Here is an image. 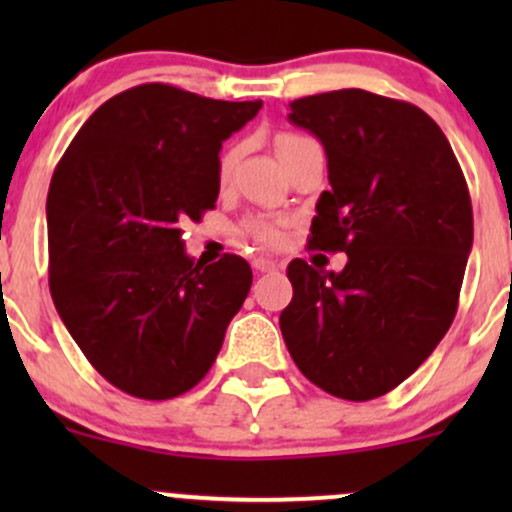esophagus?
Instances as JSON below:
<instances>
[{
    "label": "esophagus",
    "mask_w": 512,
    "mask_h": 512,
    "mask_svg": "<svg viewBox=\"0 0 512 512\" xmlns=\"http://www.w3.org/2000/svg\"><path fill=\"white\" fill-rule=\"evenodd\" d=\"M252 267H255L257 272H274V269H279V262L267 260V257H255V260H252Z\"/></svg>",
    "instance_id": "1"
}]
</instances>
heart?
Masks as SVG:
<instances>
[{"label": "heart", "mask_w": 512, "mask_h": 512, "mask_svg": "<svg viewBox=\"0 0 512 512\" xmlns=\"http://www.w3.org/2000/svg\"><path fill=\"white\" fill-rule=\"evenodd\" d=\"M313 139L303 137V134H281L279 139H276V154H279L281 163H286L289 158L296 154L298 149H303L305 144H310ZM240 158V146L233 144L228 146L226 151H223L221 158H219V182L221 185H226L228 180H231L233 175V168H236ZM243 231L248 233L250 238H255L257 243L262 245H269V248H274V245L281 243V223L274 221V219H262V216H257V219H248L243 223Z\"/></svg>", "instance_id": "1"}]
</instances>
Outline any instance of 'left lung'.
<instances>
[{
    "label": "left lung",
    "mask_w": 512,
    "mask_h": 512,
    "mask_svg": "<svg viewBox=\"0 0 512 512\" xmlns=\"http://www.w3.org/2000/svg\"><path fill=\"white\" fill-rule=\"evenodd\" d=\"M289 120L320 139L330 170L308 245L349 260L342 272L289 264L281 334L310 383L368 402L455 320L474 238L467 180L443 129L407 101L342 88L293 101Z\"/></svg>",
    "instance_id": "1"
}]
</instances>
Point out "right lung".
<instances>
[{
	"instance_id": "add662e5",
	"label": "right lung",
	"mask_w": 512,
	"mask_h": 512,
	"mask_svg": "<svg viewBox=\"0 0 512 512\" xmlns=\"http://www.w3.org/2000/svg\"><path fill=\"white\" fill-rule=\"evenodd\" d=\"M262 101L142 84L105 101L64 151L48 192L50 293L93 368L139 399L192 390L252 284L238 255L199 264L182 226L219 197L221 144Z\"/></svg>"
}]
</instances>
